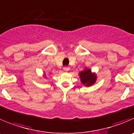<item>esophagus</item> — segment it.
I'll return each instance as SVG.
<instances>
[{
	"instance_id": "1",
	"label": "esophagus",
	"mask_w": 134,
	"mask_h": 134,
	"mask_svg": "<svg viewBox=\"0 0 134 134\" xmlns=\"http://www.w3.org/2000/svg\"><path fill=\"white\" fill-rule=\"evenodd\" d=\"M69 69V67H64V68H63V70H64L65 71H68Z\"/></svg>"
}]
</instances>
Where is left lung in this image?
Listing matches in <instances>:
<instances>
[{
	"instance_id": "8db88e82",
	"label": "left lung",
	"mask_w": 134,
	"mask_h": 134,
	"mask_svg": "<svg viewBox=\"0 0 134 134\" xmlns=\"http://www.w3.org/2000/svg\"><path fill=\"white\" fill-rule=\"evenodd\" d=\"M79 75L82 85L87 87L92 85L95 83L97 81V75L95 73H92L90 69L85 68V70L80 72Z\"/></svg>"
}]
</instances>
